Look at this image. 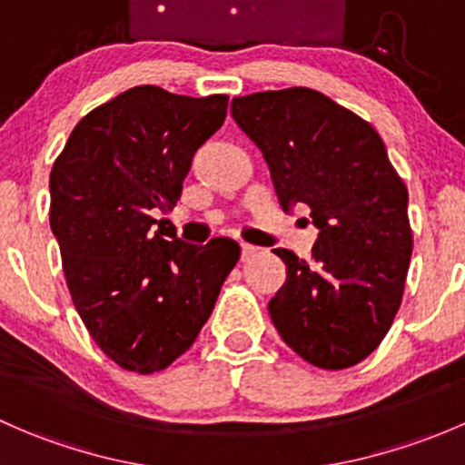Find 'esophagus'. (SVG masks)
I'll use <instances>...</instances> for the list:
<instances>
[{"mask_svg":"<svg viewBox=\"0 0 465 465\" xmlns=\"http://www.w3.org/2000/svg\"><path fill=\"white\" fill-rule=\"evenodd\" d=\"M259 254V247H254V245H241V261L242 262H247V261H252L254 259V256Z\"/></svg>","mask_w":465,"mask_h":465,"instance_id":"obj_1","label":"esophagus"}]
</instances>
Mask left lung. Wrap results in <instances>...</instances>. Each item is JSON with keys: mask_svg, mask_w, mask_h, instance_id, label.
<instances>
[{"mask_svg": "<svg viewBox=\"0 0 465 465\" xmlns=\"http://www.w3.org/2000/svg\"><path fill=\"white\" fill-rule=\"evenodd\" d=\"M265 157L281 206H311L312 261L276 247L285 283L267 311L285 344L320 369H346L378 349L411 259L407 186L371 125L322 92L288 87L232 101Z\"/></svg>", "mask_w": 465, "mask_h": 465, "instance_id": "obj_1", "label": "left lung"}]
</instances>
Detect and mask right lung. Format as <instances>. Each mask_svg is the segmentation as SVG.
<instances>
[{"instance_id": "1", "label": "right lung", "mask_w": 465, "mask_h": 465, "mask_svg": "<svg viewBox=\"0 0 465 465\" xmlns=\"http://www.w3.org/2000/svg\"><path fill=\"white\" fill-rule=\"evenodd\" d=\"M224 94L139 85L92 110L49 177L51 232L78 315L103 353L137 373L166 369L209 320L241 247L163 238L191 162L227 116Z\"/></svg>"}]
</instances>
